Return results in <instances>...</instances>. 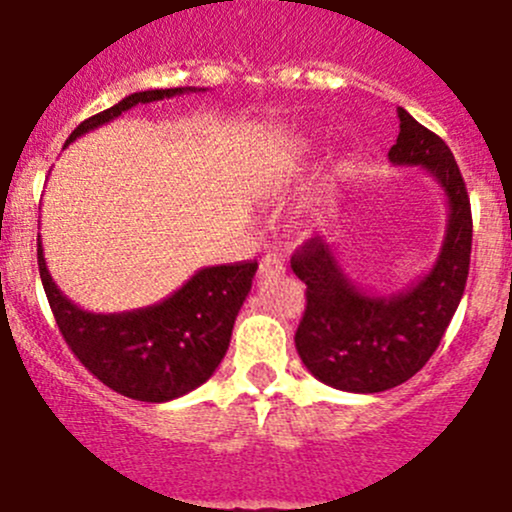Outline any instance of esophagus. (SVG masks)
Instances as JSON below:
<instances>
[{
  "label": "esophagus",
  "mask_w": 512,
  "mask_h": 512,
  "mask_svg": "<svg viewBox=\"0 0 512 512\" xmlns=\"http://www.w3.org/2000/svg\"><path fill=\"white\" fill-rule=\"evenodd\" d=\"M284 270V262L279 260L277 255H265L260 260V274H272V272H282Z\"/></svg>",
  "instance_id": "obj_1"
}]
</instances>
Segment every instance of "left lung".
<instances>
[{
	"instance_id": "obj_1",
	"label": "left lung",
	"mask_w": 512,
	"mask_h": 512,
	"mask_svg": "<svg viewBox=\"0 0 512 512\" xmlns=\"http://www.w3.org/2000/svg\"><path fill=\"white\" fill-rule=\"evenodd\" d=\"M397 117L400 134L387 159L427 169L449 206L432 270L402 292L373 294L348 279L321 238L292 257L294 274L306 284V309L294 336L301 363L324 385L360 395L407 383L427 365L464 297L471 262V203L454 154L407 110L397 107Z\"/></svg>"
}]
</instances>
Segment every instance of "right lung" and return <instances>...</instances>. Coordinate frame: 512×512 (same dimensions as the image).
Instances as JSON below:
<instances>
[{"instance_id":"obj_1","label":"right lung","mask_w":512,"mask_h":512,"mask_svg":"<svg viewBox=\"0 0 512 512\" xmlns=\"http://www.w3.org/2000/svg\"><path fill=\"white\" fill-rule=\"evenodd\" d=\"M196 93V88L142 90L73 129L66 147L144 102ZM39 272L75 358L110 390L139 402H169L196 390L215 373L230 346L235 319L252 287L257 262L203 267L171 297L122 314H93L75 306L48 274L39 235Z\"/></svg>"}]
</instances>
